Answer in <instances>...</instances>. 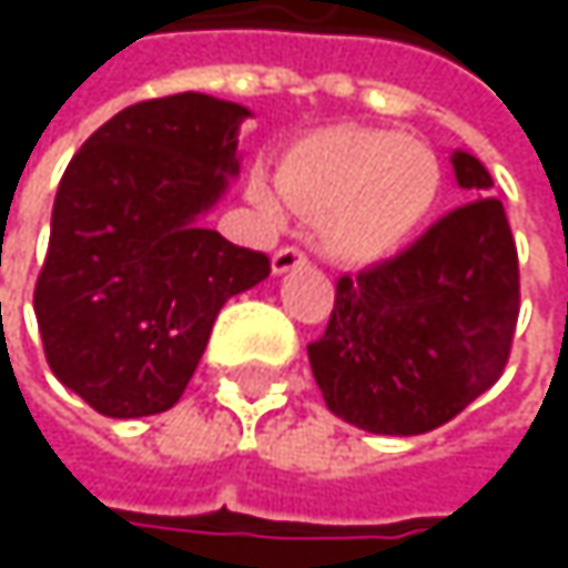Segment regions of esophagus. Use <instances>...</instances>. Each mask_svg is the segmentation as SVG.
<instances>
[{
	"instance_id": "34e87169",
	"label": "esophagus",
	"mask_w": 568,
	"mask_h": 568,
	"mask_svg": "<svg viewBox=\"0 0 568 568\" xmlns=\"http://www.w3.org/2000/svg\"><path fill=\"white\" fill-rule=\"evenodd\" d=\"M298 266H305V253L295 250V246H283V250L273 256V273H276V276H283L288 270H298Z\"/></svg>"
}]
</instances>
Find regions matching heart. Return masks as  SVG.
I'll use <instances>...</instances> for the list:
<instances>
[{
    "label": "heart",
    "instance_id": "b5f03b06",
    "mask_svg": "<svg viewBox=\"0 0 568 568\" xmlns=\"http://www.w3.org/2000/svg\"><path fill=\"white\" fill-rule=\"evenodd\" d=\"M276 180L253 173L250 200L270 216L283 213L285 200L318 216L325 253L368 266L395 256L424 226L440 193V161L420 141L335 128L292 144Z\"/></svg>",
    "mask_w": 568,
    "mask_h": 568
}]
</instances>
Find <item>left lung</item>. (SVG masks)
Returning a JSON list of instances; mask_svg holds the SVG:
<instances>
[{"instance_id": "left-lung-1", "label": "left lung", "mask_w": 568, "mask_h": 568, "mask_svg": "<svg viewBox=\"0 0 568 568\" xmlns=\"http://www.w3.org/2000/svg\"><path fill=\"white\" fill-rule=\"evenodd\" d=\"M470 203L414 246L335 285L308 365L328 410L372 434H427L457 417L507 368L519 315V263L494 180L450 154Z\"/></svg>"}]
</instances>
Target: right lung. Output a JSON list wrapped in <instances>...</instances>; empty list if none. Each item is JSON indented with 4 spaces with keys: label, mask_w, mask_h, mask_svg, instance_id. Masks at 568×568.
Listing matches in <instances>:
<instances>
[{
    "label": "right lung",
    "mask_w": 568,
    "mask_h": 568,
    "mask_svg": "<svg viewBox=\"0 0 568 568\" xmlns=\"http://www.w3.org/2000/svg\"><path fill=\"white\" fill-rule=\"evenodd\" d=\"M246 118L200 91L131 104L58 183L36 318L58 382L104 417L173 407L223 302L270 276L200 223L240 173Z\"/></svg>",
    "instance_id": "obj_1"
}]
</instances>
